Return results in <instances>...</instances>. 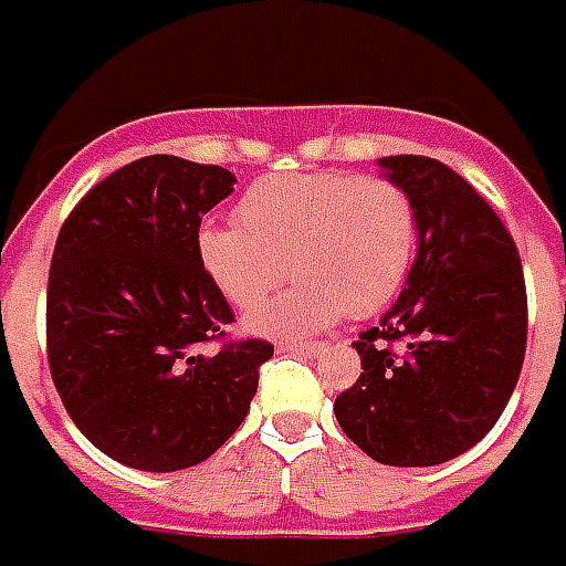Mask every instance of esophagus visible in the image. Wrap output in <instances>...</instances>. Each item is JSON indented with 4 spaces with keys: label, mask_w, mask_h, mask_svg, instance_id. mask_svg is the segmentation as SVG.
I'll use <instances>...</instances> for the list:
<instances>
[{
    "label": "esophagus",
    "mask_w": 566,
    "mask_h": 566,
    "mask_svg": "<svg viewBox=\"0 0 566 566\" xmlns=\"http://www.w3.org/2000/svg\"><path fill=\"white\" fill-rule=\"evenodd\" d=\"M286 354H298V356H316L319 354V344H311V340H286L283 344Z\"/></svg>",
    "instance_id": "1"
}]
</instances>
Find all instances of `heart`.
Returning a JSON list of instances; mask_svg holds the SVG:
<instances>
[{
  "instance_id": "obj_1",
  "label": "heart",
  "mask_w": 566,
  "mask_h": 566,
  "mask_svg": "<svg viewBox=\"0 0 566 566\" xmlns=\"http://www.w3.org/2000/svg\"><path fill=\"white\" fill-rule=\"evenodd\" d=\"M238 226H203L200 271L250 311L290 271L298 280L247 319L255 335H314L371 316L402 292L418 255V210L402 186L344 170L264 176L238 200Z\"/></svg>"
}]
</instances>
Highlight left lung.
Segmentation results:
<instances>
[{
    "mask_svg": "<svg viewBox=\"0 0 566 566\" xmlns=\"http://www.w3.org/2000/svg\"><path fill=\"white\" fill-rule=\"evenodd\" d=\"M418 210V259L378 326L363 375L335 399L347 439L387 467H436L491 432L527 347L515 240L467 179L423 155L380 158Z\"/></svg>",
    "mask_w": 566,
    "mask_h": 566,
    "instance_id": "left-lung-1",
    "label": "left lung"
}]
</instances>
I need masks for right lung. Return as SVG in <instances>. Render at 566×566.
Wrapping results in <instances>:
<instances>
[{
  "label": "right lung",
  "mask_w": 566,
  "mask_h": 566,
  "mask_svg": "<svg viewBox=\"0 0 566 566\" xmlns=\"http://www.w3.org/2000/svg\"><path fill=\"white\" fill-rule=\"evenodd\" d=\"M234 174L148 155L91 188L48 274V366L72 423L124 467L176 472L234 436L274 344L226 340L234 319L200 271V219ZM219 339V352L202 347Z\"/></svg>",
  "instance_id": "1"
}]
</instances>
